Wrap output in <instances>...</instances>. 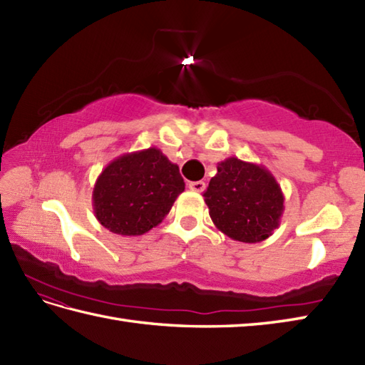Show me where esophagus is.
<instances>
[{
    "instance_id": "1",
    "label": "esophagus",
    "mask_w": 365,
    "mask_h": 365,
    "mask_svg": "<svg viewBox=\"0 0 365 365\" xmlns=\"http://www.w3.org/2000/svg\"><path fill=\"white\" fill-rule=\"evenodd\" d=\"M188 188H190L191 191L202 192V191L205 190V183H204L202 180H199V182H190V183H188Z\"/></svg>"
}]
</instances>
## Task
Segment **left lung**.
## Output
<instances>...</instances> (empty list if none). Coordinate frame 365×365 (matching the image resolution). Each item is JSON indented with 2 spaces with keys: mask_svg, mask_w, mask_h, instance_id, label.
Instances as JSON below:
<instances>
[{
  "mask_svg": "<svg viewBox=\"0 0 365 365\" xmlns=\"http://www.w3.org/2000/svg\"><path fill=\"white\" fill-rule=\"evenodd\" d=\"M204 200L216 229L243 243L273 235L284 213V192L274 175L265 166L237 157L218 163Z\"/></svg>",
  "mask_w": 365,
  "mask_h": 365,
  "instance_id": "left-lung-1",
  "label": "left lung"
}]
</instances>
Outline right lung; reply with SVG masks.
Returning a JSON list of instances; mask_svg holds the SVG:
<instances>
[{
    "mask_svg": "<svg viewBox=\"0 0 365 365\" xmlns=\"http://www.w3.org/2000/svg\"><path fill=\"white\" fill-rule=\"evenodd\" d=\"M183 191L178 166L149 147L120 155L100 173L92 207L97 221L113 234L138 237L158 226Z\"/></svg>",
    "mask_w": 365,
    "mask_h": 365,
    "instance_id": "add662e5",
    "label": "right lung"
}]
</instances>
